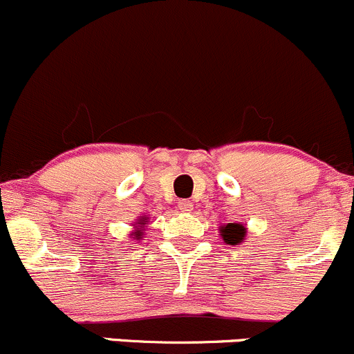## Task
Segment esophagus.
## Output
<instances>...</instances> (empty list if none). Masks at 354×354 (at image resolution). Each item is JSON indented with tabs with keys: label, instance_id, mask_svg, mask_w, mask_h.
Returning <instances> with one entry per match:
<instances>
[{
	"label": "esophagus",
	"instance_id": "esophagus-1",
	"mask_svg": "<svg viewBox=\"0 0 354 354\" xmlns=\"http://www.w3.org/2000/svg\"><path fill=\"white\" fill-rule=\"evenodd\" d=\"M178 209H180V212H184V213L191 212L192 203L189 201V199H182V201H178Z\"/></svg>",
	"mask_w": 354,
	"mask_h": 354
}]
</instances>
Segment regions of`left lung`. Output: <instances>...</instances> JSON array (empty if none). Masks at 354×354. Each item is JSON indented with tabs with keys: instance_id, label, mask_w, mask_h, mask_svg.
Listing matches in <instances>:
<instances>
[{
	"instance_id": "1",
	"label": "left lung",
	"mask_w": 354,
	"mask_h": 354,
	"mask_svg": "<svg viewBox=\"0 0 354 354\" xmlns=\"http://www.w3.org/2000/svg\"><path fill=\"white\" fill-rule=\"evenodd\" d=\"M244 234H246V229L241 223H227L220 229V236L223 237L227 244H239L244 241Z\"/></svg>"
}]
</instances>
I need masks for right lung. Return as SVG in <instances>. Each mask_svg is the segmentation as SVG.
<instances>
[{
  "label": "right lung",
  "mask_w": 354,
  "mask_h": 354,
  "mask_svg": "<svg viewBox=\"0 0 354 354\" xmlns=\"http://www.w3.org/2000/svg\"><path fill=\"white\" fill-rule=\"evenodd\" d=\"M142 225H145V223H142ZM139 237H141V230H138V232H136V239L139 241Z\"/></svg>",
  "instance_id": "add662e5"
}]
</instances>
